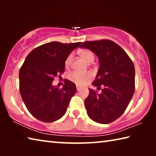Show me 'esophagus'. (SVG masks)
<instances>
[{
	"label": "esophagus",
	"instance_id": "esophagus-1",
	"mask_svg": "<svg viewBox=\"0 0 156 156\" xmlns=\"http://www.w3.org/2000/svg\"><path fill=\"white\" fill-rule=\"evenodd\" d=\"M76 89H77V91H80V90H81L82 88L79 86H76Z\"/></svg>",
	"mask_w": 156,
	"mask_h": 156
}]
</instances>
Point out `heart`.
Masks as SVG:
<instances>
[{
  "instance_id": "heart-1",
  "label": "heart",
  "mask_w": 156,
  "mask_h": 156,
  "mask_svg": "<svg viewBox=\"0 0 156 156\" xmlns=\"http://www.w3.org/2000/svg\"><path fill=\"white\" fill-rule=\"evenodd\" d=\"M79 54L80 57L87 62H91L94 60V54L91 50L87 49H83L79 51ZM73 55L70 54L68 55L67 58L65 59V66L66 68L69 67L72 63ZM94 77L93 73L90 72H73L68 75V79L76 84L79 86H83L87 84L91 79Z\"/></svg>"
}]
</instances>
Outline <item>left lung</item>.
<instances>
[{
	"instance_id": "8db88e82",
	"label": "left lung",
	"mask_w": 156,
	"mask_h": 156,
	"mask_svg": "<svg viewBox=\"0 0 156 156\" xmlns=\"http://www.w3.org/2000/svg\"><path fill=\"white\" fill-rule=\"evenodd\" d=\"M80 47L90 49L99 59L100 68L92 84L101 94L89 89L84 100L87 113L92 120L109 124L125 112L135 91V67L122 47L107 39L85 41Z\"/></svg>"
}]
</instances>
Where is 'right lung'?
<instances>
[{"label":"right lung","instance_id":"obj_1","mask_svg":"<svg viewBox=\"0 0 156 156\" xmlns=\"http://www.w3.org/2000/svg\"><path fill=\"white\" fill-rule=\"evenodd\" d=\"M81 42H51L34 49L19 71V90L26 107L36 119L52 122L67 112L76 93V84L65 79L62 88L52 86L54 78L65 72L68 55Z\"/></svg>","mask_w":156,"mask_h":156}]
</instances>
